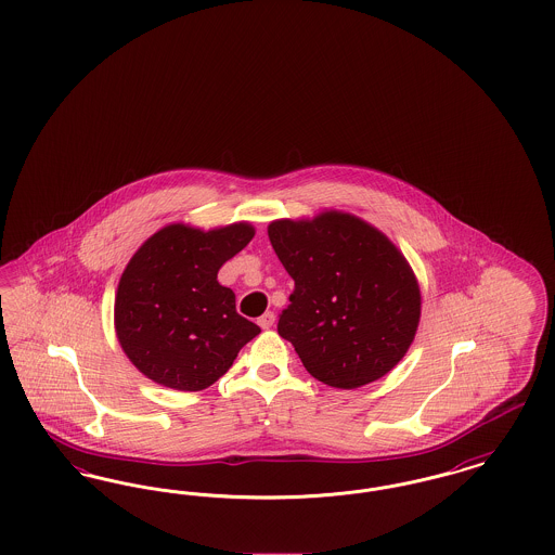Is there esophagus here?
Listing matches in <instances>:
<instances>
[{
  "instance_id": "esophagus-1",
  "label": "esophagus",
  "mask_w": 555,
  "mask_h": 555,
  "mask_svg": "<svg viewBox=\"0 0 555 555\" xmlns=\"http://www.w3.org/2000/svg\"><path fill=\"white\" fill-rule=\"evenodd\" d=\"M258 324L268 331V328H272V324H274V312H266L262 317L258 318Z\"/></svg>"
}]
</instances>
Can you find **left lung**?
Listing matches in <instances>:
<instances>
[{"instance_id":"1","label":"left lung","mask_w":555,"mask_h":555,"mask_svg":"<svg viewBox=\"0 0 555 555\" xmlns=\"http://www.w3.org/2000/svg\"><path fill=\"white\" fill-rule=\"evenodd\" d=\"M268 237L295 281L279 335L306 370L328 387L358 389L396 369L421 320V289L396 245L335 210L274 220Z\"/></svg>"}]
</instances>
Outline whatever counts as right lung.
<instances>
[{
    "instance_id": "obj_1",
    "label": "right lung",
    "mask_w": 555,
    "mask_h": 555,
    "mask_svg": "<svg viewBox=\"0 0 555 555\" xmlns=\"http://www.w3.org/2000/svg\"><path fill=\"white\" fill-rule=\"evenodd\" d=\"M254 238L247 222L214 231L164 227L125 268L114 301L127 358L154 383L202 391L233 366L260 326L238 317L218 270Z\"/></svg>"
}]
</instances>
